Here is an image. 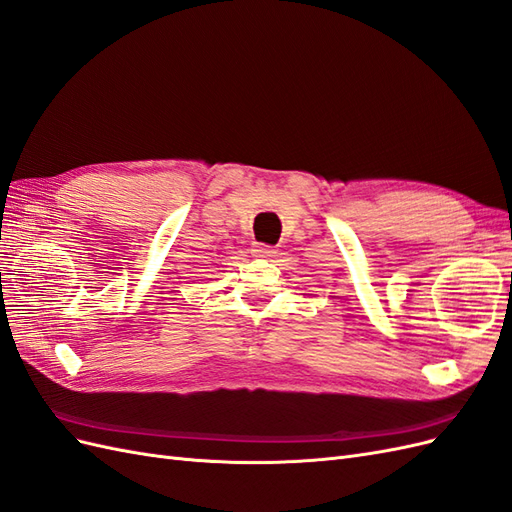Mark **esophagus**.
<instances>
[{
	"instance_id": "1",
	"label": "esophagus",
	"mask_w": 512,
	"mask_h": 512,
	"mask_svg": "<svg viewBox=\"0 0 512 512\" xmlns=\"http://www.w3.org/2000/svg\"><path fill=\"white\" fill-rule=\"evenodd\" d=\"M252 252H254V256H260V258H271L275 254V247L267 245V243H254Z\"/></svg>"
}]
</instances>
